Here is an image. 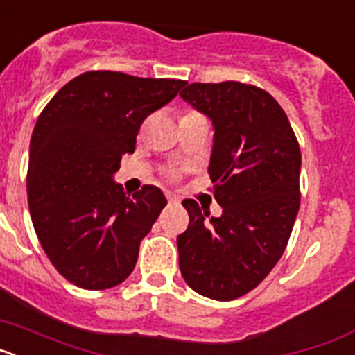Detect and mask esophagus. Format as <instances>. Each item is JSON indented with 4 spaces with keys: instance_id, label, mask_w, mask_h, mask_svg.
<instances>
[{
    "instance_id": "1",
    "label": "esophagus",
    "mask_w": 355,
    "mask_h": 355,
    "mask_svg": "<svg viewBox=\"0 0 355 355\" xmlns=\"http://www.w3.org/2000/svg\"><path fill=\"white\" fill-rule=\"evenodd\" d=\"M165 196H167L168 202H180V197H178V196H174V193L167 192V193H165Z\"/></svg>"
}]
</instances>
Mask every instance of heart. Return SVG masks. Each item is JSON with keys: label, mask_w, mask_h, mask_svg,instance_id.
<instances>
[{"label": "heart", "mask_w": 355, "mask_h": 355, "mask_svg": "<svg viewBox=\"0 0 355 355\" xmlns=\"http://www.w3.org/2000/svg\"><path fill=\"white\" fill-rule=\"evenodd\" d=\"M168 175H171V178H175V175H178V172H175V171H168Z\"/></svg>", "instance_id": "b5f03b06"}]
</instances>
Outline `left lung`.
I'll return each instance as SVG.
<instances>
[{"label":"left lung","mask_w":355,"mask_h":355,"mask_svg":"<svg viewBox=\"0 0 355 355\" xmlns=\"http://www.w3.org/2000/svg\"><path fill=\"white\" fill-rule=\"evenodd\" d=\"M213 122L209 178L220 216L193 199L178 236L187 284L215 300H234L277 265L300 206V147L284 110L266 90L240 81L190 83L180 94Z\"/></svg>","instance_id":"8db88e82"}]
</instances>
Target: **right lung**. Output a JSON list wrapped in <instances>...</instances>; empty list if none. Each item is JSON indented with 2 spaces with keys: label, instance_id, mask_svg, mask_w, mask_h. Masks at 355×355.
Masks as SVG:
<instances>
[{
  "label": "right lung",
  "instance_id": "1",
  "mask_svg": "<svg viewBox=\"0 0 355 355\" xmlns=\"http://www.w3.org/2000/svg\"><path fill=\"white\" fill-rule=\"evenodd\" d=\"M184 83L89 71L64 85L37 119L28 206L44 252L69 283L106 290L133 272L140 241L167 199L153 184L126 196L114 174L147 115Z\"/></svg>",
  "mask_w": 355,
  "mask_h": 355
}]
</instances>
